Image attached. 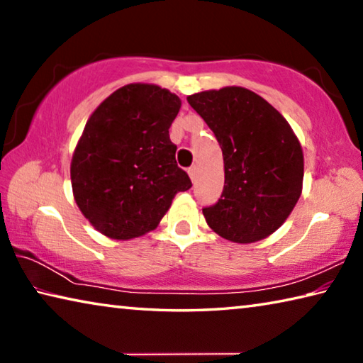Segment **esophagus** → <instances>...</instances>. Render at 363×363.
<instances>
[{
	"instance_id": "1",
	"label": "esophagus",
	"mask_w": 363,
	"mask_h": 363,
	"mask_svg": "<svg viewBox=\"0 0 363 363\" xmlns=\"http://www.w3.org/2000/svg\"><path fill=\"white\" fill-rule=\"evenodd\" d=\"M189 176H190V179L195 182V179H196V167H190L189 168Z\"/></svg>"
}]
</instances>
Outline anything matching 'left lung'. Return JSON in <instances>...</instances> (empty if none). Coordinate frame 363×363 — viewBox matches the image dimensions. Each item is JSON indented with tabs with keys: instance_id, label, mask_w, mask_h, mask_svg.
<instances>
[{
	"instance_id": "8db88e82",
	"label": "left lung",
	"mask_w": 363,
	"mask_h": 363,
	"mask_svg": "<svg viewBox=\"0 0 363 363\" xmlns=\"http://www.w3.org/2000/svg\"><path fill=\"white\" fill-rule=\"evenodd\" d=\"M214 133L224 158L220 199L203 208L225 240L253 243L290 216L303 190L304 157L291 126L267 101L240 86L187 97Z\"/></svg>"
}]
</instances>
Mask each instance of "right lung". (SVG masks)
<instances>
[{
    "instance_id": "1",
    "label": "right lung",
    "mask_w": 363,
    "mask_h": 363,
    "mask_svg": "<svg viewBox=\"0 0 363 363\" xmlns=\"http://www.w3.org/2000/svg\"><path fill=\"white\" fill-rule=\"evenodd\" d=\"M181 99L157 84L133 83L110 94L86 123L70 177L84 218L108 238L155 229L177 192L192 187L177 167L169 126Z\"/></svg>"
}]
</instances>
